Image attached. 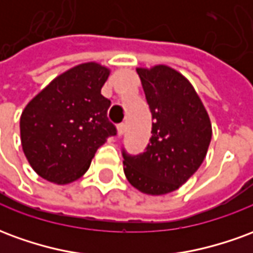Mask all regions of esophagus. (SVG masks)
Instances as JSON below:
<instances>
[{
  "label": "esophagus",
  "mask_w": 253,
  "mask_h": 253,
  "mask_svg": "<svg viewBox=\"0 0 253 253\" xmlns=\"http://www.w3.org/2000/svg\"><path fill=\"white\" fill-rule=\"evenodd\" d=\"M116 130H118V135L121 137V135H123V134L126 132V125H125V123H121V125H118Z\"/></svg>",
  "instance_id": "obj_1"
}]
</instances>
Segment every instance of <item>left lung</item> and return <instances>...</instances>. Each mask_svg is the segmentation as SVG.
Segmentation results:
<instances>
[{
	"instance_id": "1",
	"label": "left lung",
	"mask_w": 253,
	"mask_h": 253,
	"mask_svg": "<svg viewBox=\"0 0 253 253\" xmlns=\"http://www.w3.org/2000/svg\"><path fill=\"white\" fill-rule=\"evenodd\" d=\"M153 116L150 143L139 156L123 152V170L134 188L165 195L180 188L206 157L211 123L201 97L181 73L167 65L137 67Z\"/></svg>"
}]
</instances>
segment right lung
Here are the masks:
<instances>
[{"label":"right lung","instance_id":"1","mask_svg":"<svg viewBox=\"0 0 253 253\" xmlns=\"http://www.w3.org/2000/svg\"><path fill=\"white\" fill-rule=\"evenodd\" d=\"M110 67L80 63L52 80L20 116L25 157L38 175L69 184L88 170L96 150L115 135L108 121L111 101L101 94Z\"/></svg>","mask_w":253,"mask_h":253}]
</instances>
